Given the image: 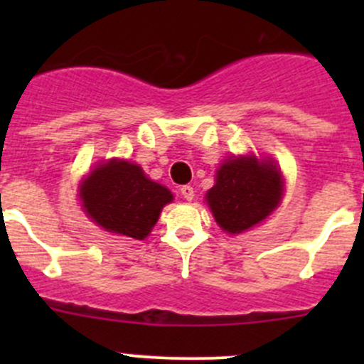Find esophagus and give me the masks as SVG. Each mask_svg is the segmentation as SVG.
Listing matches in <instances>:
<instances>
[{
  "instance_id": "1",
  "label": "esophagus",
  "mask_w": 364,
  "mask_h": 364,
  "mask_svg": "<svg viewBox=\"0 0 364 364\" xmlns=\"http://www.w3.org/2000/svg\"><path fill=\"white\" fill-rule=\"evenodd\" d=\"M179 192H181V196L185 197L186 200H192L193 199V188L190 185L181 186V188H179Z\"/></svg>"
}]
</instances>
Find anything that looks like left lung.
Masks as SVG:
<instances>
[{
    "mask_svg": "<svg viewBox=\"0 0 364 364\" xmlns=\"http://www.w3.org/2000/svg\"><path fill=\"white\" fill-rule=\"evenodd\" d=\"M284 197V178L273 160L232 156L216 171L205 193L216 223L229 234H241L266 220Z\"/></svg>",
    "mask_w": 364,
    "mask_h": 364,
    "instance_id": "1",
    "label": "left lung"
}]
</instances>
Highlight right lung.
<instances>
[{"instance_id":"right-lung-1","label":"right lung","mask_w":364,"mask_h":364,"mask_svg":"<svg viewBox=\"0 0 364 364\" xmlns=\"http://www.w3.org/2000/svg\"><path fill=\"white\" fill-rule=\"evenodd\" d=\"M82 209L107 232L144 240L165 204L174 196L144 174L137 164L112 159L100 161L79 186Z\"/></svg>"}]
</instances>
